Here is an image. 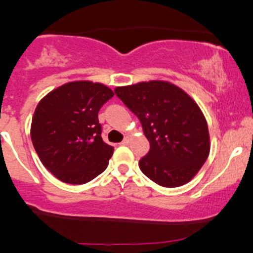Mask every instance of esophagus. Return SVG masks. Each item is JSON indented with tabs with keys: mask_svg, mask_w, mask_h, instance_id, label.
Instances as JSON below:
<instances>
[{
	"mask_svg": "<svg viewBox=\"0 0 253 253\" xmlns=\"http://www.w3.org/2000/svg\"><path fill=\"white\" fill-rule=\"evenodd\" d=\"M128 143H129V138H128V137H126V138H125L124 141L121 142V145H127Z\"/></svg>",
	"mask_w": 253,
	"mask_h": 253,
	"instance_id": "obj_1",
	"label": "esophagus"
}]
</instances>
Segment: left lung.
Here are the masks:
<instances>
[{
  "instance_id": "obj_1",
  "label": "left lung",
  "mask_w": 253,
  "mask_h": 253,
  "mask_svg": "<svg viewBox=\"0 0 253 253\" xmlns=\"http://www.w3.org/2000/svg\"><path fill=\"white\" fill-rule=\"evenodd\" d=\"M116 95L141 121L150 149L139 160L142 172L164 187L192 180L211 150L206 117L195 100L165 81L115 88Z\"/></svg>"
}]
</instances>
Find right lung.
<instances>
[{
	"mask_svg": "<svg viewBox=\"0 0 253 253\" xmlns=\"http://www.w3.org/2000/svg\"><path fill=\"white\" fill-rule=\"evenodd\" d=\"M114 91L90 81L68 82L38 104L30 137L40 160L62 182L82 185L108 168L114 148L101 138L98 112Z\"/></svg>",
	"mask_w": 253,
	"mask_h": 253,
	"instance_id": "1",
	"label": "right lung"
}]
</instances>
